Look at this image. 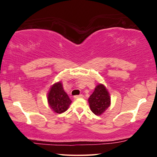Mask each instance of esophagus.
<instances>
[{
	"instance_id": "obj_1",
	"label": "esophagus",
	"mask_w": 157,
	"mask_h": 157,
	"mask_svg": "<svg viewBox=\"0 0 157 157\" xmlns=\"http://www.w3.org/2000/svg\"><path fill=\"white\" fill-rule=\"evenodd\" d=\"M83 95L82 94H80V95H78V96H74V99H77V98H83Z\"/></svg>"
}]
</instances>
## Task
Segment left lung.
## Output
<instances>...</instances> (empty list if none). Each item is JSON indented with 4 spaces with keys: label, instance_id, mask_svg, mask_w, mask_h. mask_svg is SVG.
Here are the masks:
<instances>
[{
    "label": "left lung",
    "instance_id": "obj_1",
    "mask_svg": "<svg viewBox=\"0 0 157 157\" xmlns=\"http://www.w3.org/2000/svg\"><path fill=\"white\" fill-rule=\"evenodd\" d=\"M89 104L92 112L97 116L101 115L110 106V96L105 86H96L93 94L89 98Z\"/></svg>",
    "mask_w": 157,
    "mask_h": 157
}]
</instances>
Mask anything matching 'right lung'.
I'll return each mask as SVG.
<instances>
[{"mask_svg":"<svg viewBox=\"0 0 157 157\" xmlns=\"http://www.w3.org/2000/svg\"><path fill=\"white\" fill-rule=\"evenodd\" d=\"M47 99L51 109L57 113L66 111L71 103V100L63 89L61 81L54 83L51 87Z\"/></svg>","mask_w":157,"mask_h":157,"instance_id":"add662e5","label":"right lung"}]
</instances>
